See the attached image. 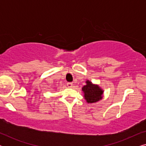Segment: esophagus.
<instances>
[{
    "instance_id": "obj_1",
    "label": "esophagus",
    "mask_w": 146,
    "mask_h": 146,
    "mask_svg": "<svg viewBox=\"0 0 146 146\" xmlns=\"http://www.w3.org/2000/svg\"><path fill=\"white\" fill-rule=\"evenodd\" d=\"M67 86L68 88H72L73 87V84L71 83V82L67 83Z\"/></svg>"
}]
</instances>
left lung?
Returning <instances> with one entry per match:
<instances>
[{
    "instance_id": "1",
    "label": "left lung",
    "mask_w": 146,
    "mask_h": 146,
    "mask_svg": "<svg viewBox=\"0 0 146 146\" xmlns=\"http://www.w3.org/2000/svg\"><path fill=\"white\" fill-rule=\"evenodd\" d=\"M82 91L87 103H96L103 98V89L98 84H93L88 80L86 81V85L82 88Z\"/></svg>"
}]
</instances>
